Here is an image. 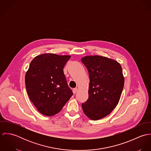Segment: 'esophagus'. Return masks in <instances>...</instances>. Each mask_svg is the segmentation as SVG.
<instances>
[{
    "label": "esophagus",
    "instance_id": "obj_1",
    "mask_svg": "<svg viewBox=\"0 0 151 151\" xmlns=\"http://www.w3.org/2000/svg\"><path fill=\"white\" fill-rule=\"evenodd\" d=\"M78 91V89L77 88H74V89H73V93L75 94V93H76V92Z\"/></svg>",
    "mask_w": 151,
    "mask_h": 151
}]
</instances>
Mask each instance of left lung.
Returning a JSON list of instances; mask_svg holds the SVG:
<instances>
[{
    "instance_id": "left-lung-1",
    "label": "left lung",
    "mask_w": 151,
    "mask_h": 151,
    "mask_svg": "<svg viewBox=\"0 0 151 151\" xmlns=\"http://www.w3.org/2000/svg\"><path fill=\"white\" fill-rule=\"evenodd\" d=\"M89 77L88 99L82 104L84 113L89 119L98 120L116 108L124 87V78L121 65L100 56L81 59Z\"/></svg>"
}]
</instances>
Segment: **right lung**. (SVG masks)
I'll list each match as a JSON object with an SVG mask.
<instances>
[{
	"label": "right lung",
	"instance_id": "right-lung-1",
	"mask_svg": "<svg viewBox=\"0 0 151 151\" xmlns=\"http://www.w3.org/2000/svg\"><path fill=\"white\" fill-rule=\"evenodd\" d=\"M70 56L46 53L31 62L25 77L27 92L38 110L47 116L59 113L73 93L63 68Z\"/></svg>",
	"mask_w": 151,
	"mask_h": 151
}]
</instances>
